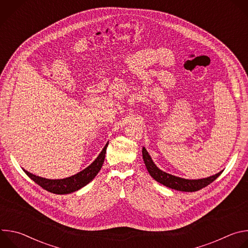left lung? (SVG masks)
Returning a JSON list of instances; mask_svg holds the SVG:
<instances>
[{
	"instance_id": "left-lung-1",
	"label": "left lung",
	"mask_w": 248,
	"mask_h": 248,
	"mask_svg": "<svg viewBox=\"0 0 248 248\" xmlns=\"http://www.w3.org/2000/svg\"><path fill=\"white\" fill-rule=\"evenodd\" d=\"M142 156H143V161L144 164L150 173L152 178L157 181L158 183L175 190H180V191H186V192H193L202 189L203 187L207 186L211 183H213L218 176L223 172L220 171L214 175L209 176L207 179H201V180H186V179H181L178 178V176L171 175L170 173H167L160 169L156 167V165L153 163L150 155L148 154L147 150L143 147L142 149Z\"/></svg>"
}]
</instances>
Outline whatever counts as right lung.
Instances as JSON below:
<instances>
[{"label": "right lung", "mask_w": 248, "mask_h": 248, "mask_svg": "<svg viewBox=\"0 0 248 248\" xmlns=\"http://www.w3.org/2000/svg\"><path fill=\"white\" fill-rule=\"evenodd\" d=\"M107 146H108V143L105 145L102 152L99 154L97 159L90 166H88L86 169H84L80 172L73 176H69V178H66V179L48 180V179L40 178V176L35 175L31 172H28L25 170H23L34 183H36L38 186H40L42 188L46 189L49 192L56 193V194L72 193L80 189L87 184H89L97 175V173L100 171L103 166Z\"/></svg>", "instance_id": "obj_1"}]
</instances>
